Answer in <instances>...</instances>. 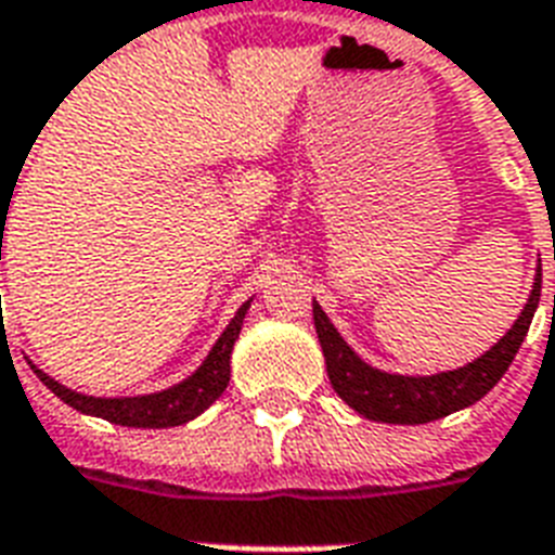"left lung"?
<instances>
[{"instance_id":"left-lung-1","label":"left lung","mask_w":555,"mask_h":555,"mask_svg":"<svg viewBox=\"0 0 555 555\" xmlns=\"http://www.w3.org/2000/svg\"><path fill=\"white\" fill-rule=\"evenodd\" d=\"M539 296H542V268L535 273L533 294L527 299L525 311L516 320V325L504 334V339H499L475 363L457 371H443L435 377H397V374H386V371L365 365L343 343L337 328L331 325L328 317L322 313L317 302H313V325L320 334V346L334 391L369 421L414 426V423L438 421V417H447L457 409L473 405L504 377V371L509 369L513 357L518 354V348L525 343L527 331H530L533 313L539 308Z\"/></svg>"}]
</instances>
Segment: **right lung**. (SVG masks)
Here are the masks:
<instances>
[{
  "mask_svg": "<svg viewBox=\"0 0 555 555\" xmlns=\"http://www.w3.org/2000/svg\"><path fill=\"white\" fill-rule=\"evenodd\" d=\"M244 313H247V302L238 308V313L233 317V322L227 325V331L218 337V343L212 346L209 357L204 360L195 374L178 386L160 391V395H146V397H86L77 395L72 388L60 386L56 379H51L48 374L37 371V377L46 383L51 391H54L63 403H68L72 409L82 414H94V417H103L108 423H117V426H134V429H167V426H181V423L198 417L209 403H216L221 391L230 383V351H233V343L238 339V331H242Z\"/></svg>",
  "mask_w": 555,
  "mask_h": 555,
  "instance_id": "right-lung-1",
  "label": "right lung"
}]
</instances>
